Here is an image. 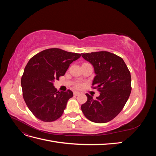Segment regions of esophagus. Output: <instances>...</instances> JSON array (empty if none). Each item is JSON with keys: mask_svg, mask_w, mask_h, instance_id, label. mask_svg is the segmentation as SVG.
I'll return each instance as SVG.
<instances>
[{"mask_svg": "<svg viewBox=\"0 0 156 156\" xmlns=\"http://www.w3.org/2000/svg\"><path fill=\"white\" fill-rule=\"evenodd\" d=\"M73 94H74V96H78V95H79V94H80V92H77V91H75V92H73Z\"/></svg>", "mask_w": 156, "mask_h": 156, "instance_id": "34e87169", "label": "esophagus"}]
</instances>
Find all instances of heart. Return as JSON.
<instances>
[{"label":"heart","mask_w":156,"mask_h":156,"mask_svg":"<svg viewBox=\"0 0 156 156\" xmlns=\"http://www.w3.org/2000/svg\"><path fill=\"white\" fill-rule=\"evenodd\" d=\"M81 87V84L78 83V84H76V87H77V88H80Z\"/></svg>","instance_id":"1"}]
</instances>
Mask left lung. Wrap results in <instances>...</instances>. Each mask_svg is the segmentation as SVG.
<instances>
[{
	"instance_id": "obj_1",
	"label": "left lung",
	"mask_w": 156,
	"mask_h": 156,
	"mask_svg": "<svg viewBox=\"0 0 156 156\" xmlns=\"http://www.w3.org/2000/svg\"><path fill=\"white\" fill-rule=\"evenodd\" d=\"M90 63L96 74L92 86L100 91L94 99L86 94L87 101L81 110L87 119L95 123H106L119 114L129 97L131 78L124 60L107 51L82 53Z\"/></svg>"
}]
</instances>
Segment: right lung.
Here are the masks:
<instances>
[{
	"label": "right lung",
	"instance_id": "right-lung-1",
	"mask_svg": "<svg viewBox=\"0 0 156 156\" xmlns=\"http://www.w3.org/2000/svg\"><path fill=\"white\" fill-rule=\"evenodd\" d=\"M80 56L81 54L52 48L36 54L27 63L21 78L23 96L37 119L53 122L62 116L73 94L70 90L57 91L53 83Z\"/></svg>",
	"mask_w": 156,
	"mask_h": 156
}]
</instances>
